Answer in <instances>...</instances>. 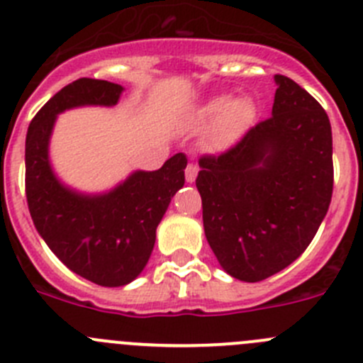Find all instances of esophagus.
<instances>
[{
  "label": "esophagus",
  "instance_id": "obj_1",
  "mask_svg": "<svg viewBox=\"0 0 363 363\" xmlns=\"http://www.w3.org/2000/svg\"><path fill=\"white\" fill-rule=\"evenodd\" d=\"M197 174H199V166L195 164V162H189V164L186 166V181L193 182L195 181V177H197Z\"/></svg>",
  "mask_w": 363,
  "mask_h": 363
}]
</instances>
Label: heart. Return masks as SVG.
I'll return each mask as SVG.
<instances>
[{
	"label": "heart",
	"instance_id": "b5f03b06",
	"mask_svg": "<svg viewBox=\"0 0 363 363\" xmlns=\"http://www.w3.org/2000/svg\"><path fill=\"white\" fill-rule=\"evenodd\" d=\"M256 120V105L250 98L216 96L199 113V125L213 123L208 130V145L213 150H228L242 140Z\"/></svg>",
	"mask_w": 363,
	"mask_h": 363
}]
</instances>
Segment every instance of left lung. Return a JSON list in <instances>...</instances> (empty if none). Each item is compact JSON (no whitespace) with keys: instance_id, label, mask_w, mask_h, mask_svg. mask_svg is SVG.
<instances>
[{"instance_id":"1","label":"left lung","mask_w":363,"mask_h":363,"mask_svg":"<svg viewBox=\"0 0 363 363\" xmlns=\"http://www.w3.org/2000/svg\"><path fill=\"white\" fill-rule=\"evenodd\" d=\"M272 116L235 147L202 155L197 175L209 247L233 277L256 283L306 250L333 193V140L323 105L276 74Z\"/></svg>"}]
</instances>
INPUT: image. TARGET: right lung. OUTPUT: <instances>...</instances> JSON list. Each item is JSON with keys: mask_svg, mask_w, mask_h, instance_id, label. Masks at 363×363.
I'll return each mask as SVG.
<instances>
[{"mask_svg": "<svg viewBox=\"0 0 363 363\" xmlns=\"http://www.w3.org/2000/svg\"><path fill=\"white\" fill-rule=\"evenodd\" d=\"M123 87L79 79L53 94L26 134L25 189L35 229L74 274L101 286H123L140 276L155 243V229L177 189L188 159L175 154L155 172H135L105 195H80L60 184L48 161L57 114L79 105H114Z\"/></svg>", "mask_w": 363, "mask_h": 363, "instance_id": "right-lung-1", "label": "right lung"}]
</instances>
